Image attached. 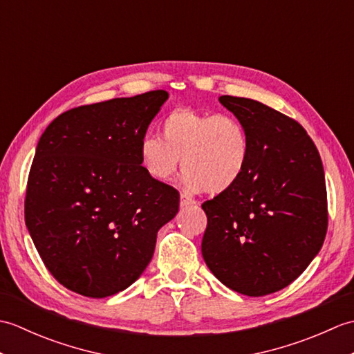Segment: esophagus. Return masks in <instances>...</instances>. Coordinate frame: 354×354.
<instances>
[{"label": "esophagus", "instance_id": "34e87169", "mask_svg": "<svg viewBox=\"0 0 354 354\" xmlns=\"http://www.w3.org/2000/svg\"><path fill=\"white\" fill-rule=\"evenodd\" d=\"M179 199H181V202H179V204H181V207L183 208H185V207H192V205H196V201L194 199H192V198H189L187 196V194H181V196H179Z\"/></svg>", "mask_w": 354, "mask_h": 354}]
</instances>
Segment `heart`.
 Here are the masks:
<instances>
[{
  "instance_id": "heart-1",
  "label": "heart",
  "mask_w": 354,
  "mask_h": 354,
  "mask_svg": "<svg viewBox=\"0 0 354 354\" xmlns=\"http://www.w3.org/2000/svg\"><path fill=\"white\" fill-rule=\"evenodd\" d=\"M160 127L162 140L146 135L138 147L142 170L156 181L169 183L183 158L187 190L223 194L250 169L251 135L234 115L178 108L162 118Z\"/></svg>"
}]
</instances>
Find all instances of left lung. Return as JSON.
I'll use <instances>...</instances> for the list:
<instances>
[{"label":"left lung","instance_id":"8db88e82","mask_svg":"<svg viewBox=\"0 0 354 354\" xmlns=\"http://www.w3.org/2000/svg\"><path fill=\"white\" fill-rule=\"evenodd\" d=\"M219 102L251 135V162L234 189L202 204V257L217 280L248 297L289 286L317 257L327 232L321 156L295 120L243 97Z\"/></svg>","mask_w":354,"mask_h":354}]
</instances>
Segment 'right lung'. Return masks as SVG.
<instances>
[{"mask_svg": "<svg viewBox=\"0 0 354 354\" xmlns=\"http://www.w3.org/2000/svg\"><path fill=\"white\" fill-rule=\"evenodd\" d=\"M169 93L85 104L41 135L26 192V225L44 265L76 293L104 298L138 280L179 193L142 170L138 147Z\"/></svg>", "mask_w": 354, "mask_h": 354, "instance_id": "right-lung-1", "label": "right lung"}]
</instances>
